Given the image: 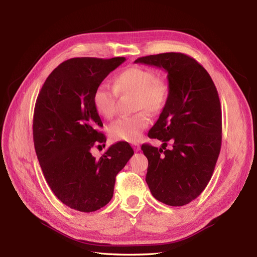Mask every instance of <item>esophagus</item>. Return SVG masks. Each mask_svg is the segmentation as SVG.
I'll return each instance as SVG.
<instances>
[{"mask_svg":"<svg viewBox=\"0 0 257 257\" xmlns=\"http://www.w3.org/2000/svg\"><path fill=\"white\" fill-rule=\"evenodd\" d=\"M133 147H134V150H135L136 152H138L139 150H141V146H139L137 143H135V144L133 145Z\"/></svg>","mask_w":257,"mask_h":257,"instance_id":"esophagus-1","label":"esophagus"}]
</instances>
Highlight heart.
I'll use <instances>...</instances> for the list:
<instances>
[{"label":"heart","instance_id":"obj_1","mask_svg":"<svg viewBox=\"0 0 257 257\" xmlns=\"http://www.w3.org/2000/svg\"><path fill=\"white\" fill-rule=\"evenodd\" d=\"M125 93H135L134 108L143 110L120 116L108 126V134L113 141L136 143L150 123L146 111L159 113L164 109L169 85L150 68L131 66L114 76L113 87L107 83L97 85L92 96L93 107L99 115L109 119L115 113L118 94Z\"/></svg>","mask_w":257,"mask_h":257}]
</instances>
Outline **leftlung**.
<instances>
[{"mask_svg": "<svg viewBox=\"0 0 257 257\" xmlns=\"http://www.w3.org/2000/svg\"><path fill=\"white\" fill-rule=\"evenodd\" d=\"M136 63L164 68L169 95L148 136L162 148L142 146L148 159L146 182L155 199L184 206L205 190L222 144V109L215 85L206 69L184 53L166 52L138 58ZM173 143L166 149L167 142Z\"/></svg>", "mask_w": 257, "mask_h": 257, "instance_id": "1", "label": "left lung"}]
</instances>
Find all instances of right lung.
Wrapping results in <instances>:
<instances>
[{"mask_svg": "<svg viewBox=\"0 0 257 257\" xmlns=\"http://www.w3.org/2000/svg\"><path fill=\"white\" fill-rule=\"evenodd\" d=\"M124 61L66 60L48 76L35 103L33 141L44 177L62 203L81 212L109 203L116 175L134 154L124 142L108 148L99 159L91 153L93 147L106 143L93 92Z\"/></svg>", "mask_w": 257, "mask_h": 257, "instance_id": "obj_1", "label": "right lung"}]
</instances>
